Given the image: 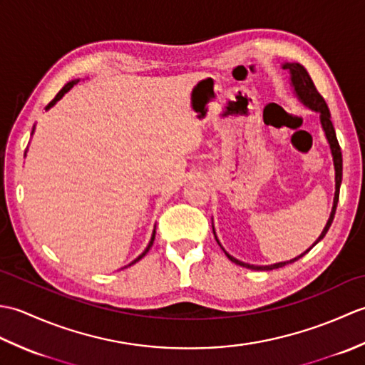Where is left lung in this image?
Returning <instances> with one entry per match:
<instances>
[{"mask_svg":"<svg viewBox=\"0 0 365 365\" xmlns=\"http://www.w3.org/2000/svg\"><path fill=\"white\" fill-rule=\"evenodd\" d=\"M282 68H285L287 72L290 73V84L293 88V92L294 96H297V98L299 100V102L304 105L306 108H309V110L314 111V113H319L320 115V123H322V130L324 136H327V141L329 144V149H331V155H332V163H334V170H336V191H334V200H332V208H331V215L328 218V222L327 226H324V229L322 230L320 237L315 240L314 245L309 247V250H306L302 254H299L298 257L294 259H290L287 262H277V263H271V265H251V263H246V262H242L238 260L235 257H232V255L224 250L222 245L220 243L218 237H216V232H215V226L212 222V229H213V234H215V238L216 242H218V245L221 246V250L224 251V254L227 255V259L232 260L234 263H237V265L240 267H245V268H250V269H276V268H281L284 265H287V263H293L297 262L298 259H301L302 255H306L309 251L312 250V247L322 242V240L324 238V235H327V232L329 230L331 224H332V220H334V215H336V207H337V202H339V191H340V183H342V152H340V145H339V141H337V136H336V130H334V125H332L331 122V113H329V108L327 105V102H324V98L319 94V91H317L315 84L312 81L311 76H309L307 71L304 67H302L299 63H282L281 64Z\"/></svg>","mask_w":365,"mask_h":365,"instance_id":"obj_1","label":"left lung"}]
</instances>
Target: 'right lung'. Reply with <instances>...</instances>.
I'll use <instances>...</instances> for the list:
<instances>
[{
    "instance_id": "add662e5",
    "label": "right lung",
    "mask_w": 365,
    "mask_h": 365,
    "mask_svg": "<svg viewBox=\"0 0 365 365\" xmlns=\"http://www.w3.org/2000/svg\"><path fill=\"white\" fill-rule=\"evenodd\" d=\"M78 81H80V80H72V81H68V83L66 84V86H64L63 89H61V91L58 92V94H56V97H54V98L51 100V102H50L48 105H46V106H45V111H48V110H50V108H53L54 105H56V103L59 102V100H61V98H63V97H64V96L67 94V92H68V91H71V89H72V88L75 86V84H76V83H78ZM34 130H36V125L33 127V133H34ZM33 133H31V135H33ZM26 152H28V150H25V157H26ZM155 227H157V226H155ZM155 227H153V232H152L150 242H149V245H147V247H145V250L143 251V254H139V255H138V257H136V259H135L133 262H131V263H128V265H127V267H130V265H133V263H136L138 260H141V259L144 257V255H145L147 252H149V250H150V247H152V245H153V240H155Z\"/></svg>"
}]
</instances>
